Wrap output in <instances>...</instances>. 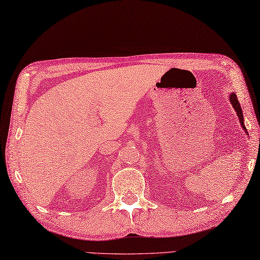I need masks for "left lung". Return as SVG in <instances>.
Returning a JSON list of instances; mask_svg holds the SVG:
<instances>
[{"label": "left lung", "instance_id": "obj_1", "mask_svg": "<svg viewBox=\"0 0 260 260\" xmlns=\"http://www.w3.org/2000/svg\"><path fill=\"white\" fill-rule=\"evenodd\" d=\"M229 99H230V102H231L233 109L236 110V112H237L238 117H239V120H240V123H241V125H242V129L243 130H247L246 126H244V121H243V114H242L241 105H240V103L238 101V97L236 95V92H231V94H230ZM246 134H248L247 131H246Z\"/></svg>", "mask_w": 260, "mask_h": 260}]
</instances>
